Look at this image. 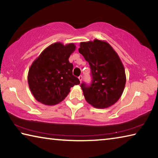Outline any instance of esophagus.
Wrapping results in <instances>:
<instances>
[{"label": "esophagus", "instance_id": "obj_1", "mask_svg": "<svg viewBox=\"0 0 158 158\" xmlns=\"http://www.w3.org/2000/svg\"><path fill=\"white\" fill-rule=\"evenodd\" d=\"M79 79L80 82H81V81H82V79H83V77H82L81 75H80V76L79 77Z\"/></svg>", "mask_w": 158, "mask_h": 158}]
</instances>
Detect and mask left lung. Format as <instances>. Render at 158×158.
Listing matches in <instances>:
<instances>
[{"instance_id":"left-lung-1","label":"left lung","mask_w":158,"mask_h":158,"mask_svg":"<svg viewBox=\"0 0 158 158\" xmlns=\"http://www.w3.org/2000/svg\"><path fill=\"white\" fill-rule=\"evenodd\" d=\"M79 52L91 69V84H81L85 100L98 109L114 105L126 83L124 66L118 53L108 42L97 39L81 42Z\"/></svg>"}]
</instances>
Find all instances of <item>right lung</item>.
<instances>
[{
    "label": "right lung",
    "instance_id": "add662e5",
    "mask_svg": "<svg viewBox=\"0 0 158 158\" xmlns=\"http://www.w3.org/2000/svg\"><path fill=\"white\" fill-rule=\"evenodd\" d=\"M74 43L56 42L47 47L29 68L28 86L37 101L54 105L65 99L70 88L80 81L73 74V65L69 62L75 51Z\"/></svg>",
    "mask_w": 158,
    "mask_h": 158
}]
</instances>
